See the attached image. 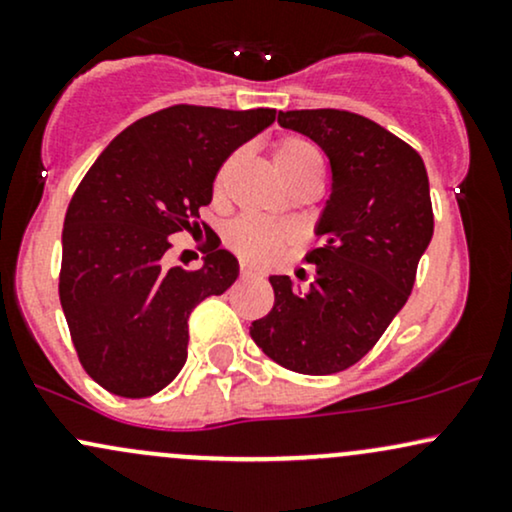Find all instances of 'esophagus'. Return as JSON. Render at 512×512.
<instances>
[{
	"label": "esophagus",
	"instance_id": "obj_1",
	"mask_svg": "<svg viewBox=\"0 0 512 512\" xmlns=\"http://www.w3.org/2000/svg\"><path fill=\"white\" fill-rule=\"evenodd\" d=\"M252 276H260V272L252 269L248 262H240V279H252Z\"/></svg>",
	"mask_w": 512,
	"mask_h": 512
}]
</instances>
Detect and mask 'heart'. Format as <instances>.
<instances>
[{
	"mask_svg": "<svg viewBox=\"0 0 512 512\" xmlns=\"http://www.w3.org/2000/svg\"><path fill=\"white\" fill-rule=\"evenodd\" d=\"M272 158L284 180L293 178V175L308 173V170L320 173V154H317L313 144L305 142L301 137H281L274 144ZM223 238H226L228 248L243 257V260L267 262L289 240V231L284 226L257 219V216H240V219L228 223Z\"/></svg>",
	"mask_w": 512,
	"mask_h": 512,
	"instance_id": "b5f03b06",
	"label": "heart"
}]
</instances>
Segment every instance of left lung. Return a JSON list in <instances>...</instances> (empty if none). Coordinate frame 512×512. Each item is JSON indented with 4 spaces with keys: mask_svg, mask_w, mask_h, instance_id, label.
Returning a JSON list of instances; mask_svg holds the SVG:
<instances>
[{
    "mask_svg": "<svg viewBox=\"0 0 512 512\" xmlns=\"http://www.w3.org/2000/svg\"><path fill=\"white\" fill-rule=\"evenodd\" d=\"M279 125L325 151L332 195L303 257L313 281L298 291L289 276H269L274 305L250 337L293 373L332 375L373 349L414 289L433 238L428 175L407 142L349 110H289Z\"/></svg>",
    "mask_w": 512,
    "mask_h": 512,
    "instance_id": "8db88e82",
    "label": "left lung"
}]
</instances>
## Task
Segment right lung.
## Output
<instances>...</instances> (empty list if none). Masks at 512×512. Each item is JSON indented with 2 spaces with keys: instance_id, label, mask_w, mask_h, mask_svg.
<instances>
[{
  "instance_id": "obj_1",
  "label": "right lung",
  "mask_w": 512,
  "mask_h": 512,
  "mask_svg": "<svg viewBox=\"0 0 512 512\" xmlns=\"http://www.w3.org/2000/svg\"><path fill=\"white\" fill-rule=\"evenodd\" d=\"M274 120V108L170 105L117 134L76 187L60 303L81 366L113 395L161 392L187 361L192 310L238 279V260L204 221L199 269L170 267V236L199 231L223 161Z\"/></svg>"
}]
</instances>
